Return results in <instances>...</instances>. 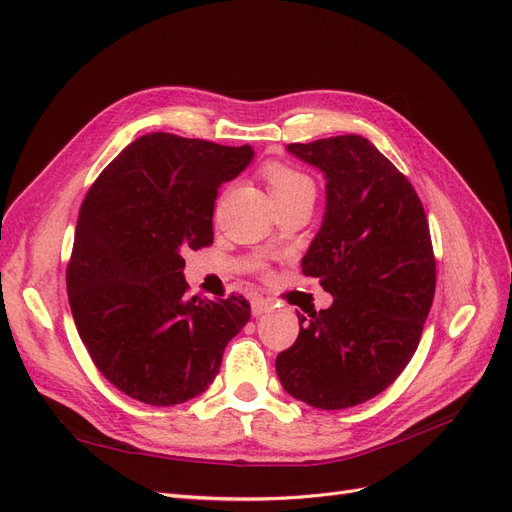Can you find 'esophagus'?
<instances>
[{
	"mask_svg": "<svg viewBox=\"0 0 512 512\" xmlns=\"http://www.w3.org/2000/svg\"><path fill=\"white\" fill-rule=\"evenodd\" d=\"M270 310H272V302L266 300V298H261V295H255V298L251 300V312H253V317L266 315V312H270Z\"/></svg>",
	"mask_w": 512,
	"mask_h": 512,
	"instance_id": "34e87169",
	"label": "esophagus"
}]
</instances>
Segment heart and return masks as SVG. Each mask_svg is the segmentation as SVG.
Segmentation results:
<instances>
[{
	"instance_id": "b5f03b06",
	"label": "heart",
	"mask_w": 512,
	"mask_h": 512,
	"mask_svg": "<svg viewBox=\"0 0 512 512\" xmlns=\"http://www.w3.org/2000/svg\"><path fill=\"white\" fill-rule=\"evenodd\" d=\"M266 180L274 200L276 197L291 195L298 191H315V185H312V180L306 174L293 170L289 166H283V163H272V166H268Z\"/></svg>"
}]
</instances>
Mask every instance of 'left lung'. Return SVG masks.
Masks as SVG:
<instances>
[{"label": "left lung", "mask_w": 512, "mask_h": 512, "mask_svg": "<svg viewBox=\"0 0 512 512\" xmlns=\"http://www.w3.org/2000/svg\"><path fill=\"white\" fill-rule=\"evenodd\" d=\"M325 176L321 229L302 259L332 306L300 315L280 385L323 410L368 402L415 355L436 291L430 225L408 178L361 136L289 144Z\"/></svg>", "instance_id": "obj_1"}]
</instances>
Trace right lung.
<instances>
[{
  "mask_svg": "<svg viewBox=\"0 0 512 512\" xmlns=\"http://www.w3.org/2000/svg\"><path fill=\"white\" fill-rule=\"evenodd\" d=\"M253 155L249 144L146 134L82 202L65 274L72 317L97 370L129 398L151 406L197 398L249 323L242 295H187L183 253L212 244L219 187Z\"/></svg>",
  "mask_w": 512,
  "mask_h": 512,
  "instance_id": "add662e5",
  "label": "right lung"
}]
</instances>
